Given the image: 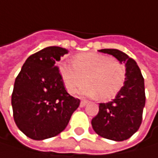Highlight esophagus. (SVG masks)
Wrapping results in <instances>:
<instances>
[{"instance_id":"obj_1","label":"esophagus","mask_w":158,"mask_h":158,"mask_svg":"<svg viewBox=\"0 0 158 158\" xmlns=\"http://www.w3.org/2000/svg\"><path fill=\"white\" fill-rule=\"evenodd\" d=\"M87 103H88V101H87V100H85V99H82V100L81 101V104H80V105H81V107H84V106L87 104Z\"/></svg>"}]
</instances>
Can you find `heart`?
Instances as JSON below:
<instances>
[{"mask_svg":"<svg viewBox=\"0 0 158 158\" xmlns=\"http://www.w3.org/2000/svg\"><path fill=\"white\" fill-rule=\"evenodd\" d=\"M73 63L61 62L59 66L64 86L71 94L86 81L78 93L109 100L124 86L127 76L125 65L109 56L98 53L81 54L74 58Z\"/></svg>","mask_w":158,"mask_h":158,"instance_id":"b5f03b06","label":"heart"}]
</instances>
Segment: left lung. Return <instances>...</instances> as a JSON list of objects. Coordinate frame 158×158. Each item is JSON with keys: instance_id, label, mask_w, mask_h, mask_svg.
I'll return each mask as SVG.
<instances>
[{"instance_id": "1", "label": "left lung", "mask_w": 158, "mask_h": 158, "mask_svg": "<svg viewBox=\"0 0 158 158\" xmlns=\"http://www.w3.org/2000/svg\"><path fill=\"white\" fill-rule=\"evenodd\" d=\"M125 63L127 71L124 86L112 101L99 103V111L92 119L94 131L114 141L130 138L140 127L145 106L144 78L136 62L118 49H101Z\"/></svg>"}]
</instances>
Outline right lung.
Here are the masks:
<instances>
[{"instance_id":"1","label":"right lung","mask_w":158,"mask_h":158,"mask_svg":"<svg viewBox=\"0 0 158 158\" xmlns=\"http://www.w3.org/2000/svg\"><path fill=\"white\" fill-rule=\"evenodd\" d=\"M68 50L49 46L30 56L17 76L11 97L16 125L26 136L44 140L67 126L81 100L66 92L56 65Z\"/></svg>"}]
</instances>
